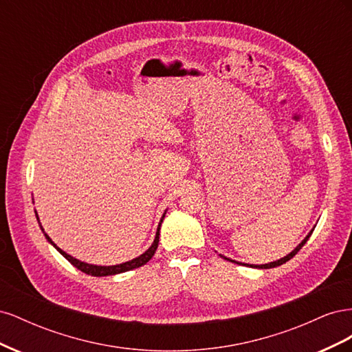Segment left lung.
Instances as JSON below:
<instances>
[{
    "label": "left lung",
    "instance_id": "1",
    "mask_svg": "<svg viewBox=\"0 0 352 352\" xmlns=\"http://www.w3.org/2000/svg\"><path fill=\"white\" fill-rule=\"evenodd\" d=\"M313 230L314 229H311L310 230V233H308V235L302 239V242L300 243V245H296V248L292 251V252H289L286 255V257H283V258H280V260H276V261H272V263H267V264H261V265H255V264H243V263H238V261H235V260H230V258H228V257H225V255H220V257H223L225 260H228V261H230V263H236V264H242V265H250V267H254V269H273V267H278V265H282V264H285L286 261H289L294 255L300 251L302 247H304V243L308 241V238L311 236V233H313Z\"/></svg>",
    "mask_w": 352,
    "mask_h": 352
}]
</instances>
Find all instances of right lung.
<instances>
[{
    "label": "right lung",
    "mask_w": 352,
    "mask_h": 352,
    "mask_svg": "<svg viewBox=\"0 0 352 352\" xmlns=\"http://www.w3.org/2000/svg\"><path fill=\"white\" fill-rule=\"evenodd\" d=\"M166 211H167V210H166ZM166 211H164V214L162 216V220H160V223H158V228H157V232H155V238H154V242L151 243V247L148 248L144 254H141L140 257H136V258H133V260H131V261L122 263V264H116V265H95V264L83 263V261H80V260H78V258L72 257V255H69L67 252H65L61 248H58L57 245L51 241V238L44 232V228L41 226L39 217H38V214H36V211H35V214H36V220H38V223H39V228H41L42 232H44V235H45L47 241L63 255V257H65L69 263H72V264L74 265V267L79 269L80 272L87 273V274H91V276H97V278H101V276H113V274H119V273H124V272H129V270L138 269V267H141V265L146 264L148 261H150V260L153 258V255H154V252H155V250H157V247H158L160 228H162V223H163V219H164V216H166Z\"/></svg>",
    "instance_id": "obj_1"
}]
</instances>
